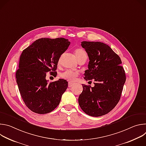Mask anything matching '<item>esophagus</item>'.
Returning a JSON list of instances; mask_svg holds the SVG:
<instances>
[{
	"label": "esophagus",
	"instance_id": "34e87169",
	"mask_svg": "<svg viewBox=\"0 0 146 146\" xmlns=\"http://www.w3.org/2000/svg\"><path fill=\"white\" fill-rule=\"evenodd\" d=\"M73 86V83H71V82H69V84H68V87H69V88L72 87Z\"/></svg>",
	"mask_w": 146,
	"mask_h": 146
}]
</instances>
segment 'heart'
I'll return each mask as SVG.
<instances>
[{
  "label": "heart",
  "mask_w": 146,
  "mask_h": 146,
  "mask_svg": "<svg viewBox=\"0 0 146 146\" xmlns=\"http://www.w3.org/2000/svg\"><path fill=\"white\" fill-rule=\"evenodd\" d=\"M75 55L78 60L80 61L82 59L87 60V55L86 51L82 48H77L74 50ZM60 59L58 60V64H60ZM79 73L77 71H74L70 69L66 70L60 74V77L64 80H65L70 82H73L75 81L76 78L78 77Z\"/></svg>",
  "instance_id": "b5f03b06"
}]
</instances>
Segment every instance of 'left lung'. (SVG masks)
<instances>
[{
  "instance_id": "1",
  "label": "left lung",
  "mask_w": 146,
  "mask_h": 146,
  "mask_svg": "<svg viewBox=\"0 0 146 146\" xmlns=\"http://www.w3.org/2000/svg\"><path fill=\"white\" fill-rule=\"evenodd\" d=\"M89 57L86 80H94V87L82 84L78 104L85 113L100 117L111 111L118 103L126 76L119 56L107 44L97 41H82Z\"/></svg>"
}]
</instances>
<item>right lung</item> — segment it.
I'll list each match as a JSON object with an SVG mask.
<instances>
[{
  "label": "right lung",
  "mask_w": 146,
  "mask_h": 146,
  "mask_svg": "<svg viewBox=\"0 0 146 146\" xmlns=\"http://www.w3.org/2000/svg\"><path fill=\"white\" fill-rule=\"evenodd\" d=\"M70 44L62 37L41 38L23 50L15 76L21 96L32 111L47 114L59 105L68 82L59 79L48 83L46 73L56 74L59 58Z\"/></svg>",
  "instance_id": "add662e5"
}]
</instances>
